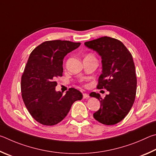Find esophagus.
I'll return each instance as SVG.
<instances>
[{"mask_svg":"<svg viewBox=\"0 0 156 156\" xmlns=\"http://www.w3.org/2000/svg\"><path fill=\"white\" fill-rule=\"evenodd\" d=\"M90 96L86 93H83V99H88V98H89Z\"/></svg>","mask_w":156,"mask_h":156,"instance_id":"34e87169","label":"esophagus"}]
</instances>
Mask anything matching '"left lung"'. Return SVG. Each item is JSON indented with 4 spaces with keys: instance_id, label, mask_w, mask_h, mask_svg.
<instances>
[{
    "instance_id": "obj_1",
    "label": "left lung",
    "mask_w": 156,
    "mask_h": 156,
    "mask_svg": "<svg viewBox=\"0 0 156 156\" xmlns=\"http://www.w3.org/2000/svg\"><path fill=\"white\" fill-rule=\"evenodd\" d=\"M84 44L101 58L102 73L97 87L109 92L104 99L96 92L90 94L101 103L93 116L102 124L115 125L127 116L135 100L137 80L132 55L121 41L110 37H101Z\"/></svg>"
}]
</instances>
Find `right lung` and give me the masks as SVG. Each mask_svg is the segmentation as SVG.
<instances>
[{"label": "right lung", "mask_w": 156, "mask_h": 156, "mask_svg": "<svg viewBox=\"0 0 156 156\" xmlns=\"http://www.w3.org/2000/svg\"><path fill=\"white\" fill-rule=\"evenodd\" d=\"M80 42L65 40L46 41L30 54L21 79L22 97L29 112L44 125H55L64 119L73 103L83 94L70 88L65 95L55 90V79L62 76L63 59L77 48Z\"/></svg>", "instance_id": "obj_1"}]
</instances>
